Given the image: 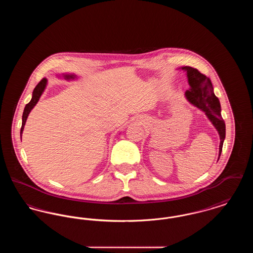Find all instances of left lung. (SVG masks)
<instances>
[{"label":"left lung","mask_w":253,"mask_h":253,"mask_svg":"<svg viewBox=\"0 0 253 253\" xmlns=\"http://www.w3.org/2000/svg\"><path fill=\"white\" fill-rule=\"evenodd\" d=\"M179 69L187 73L188 84L190 85V89L185 93L187 100L193 104V106L204 112L209 121L211 122L218 132L220 137L218 154L219 160L226 137V124L221 116L220 101L214 95L212 84L209 78L193 67L183 66Z\"/></svg>","instance_id":"8db88e82"}]
</instances>
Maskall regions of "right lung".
<instances>
[{"label":"right lung","instance_id":"add662e5","mask_svg":"<svg viewBox=\"0 0 253 253\" xmlns=\"http://www.w3.org/2000/svg\"><path fill=\"white\" fill-rule=\"evenodd\" d=\"M59 78L62 77L64 80L66 81H74L76 79H78L77 75L75 74H62V75H57ZM46 85H47V79H42L38 84H37L35 89L33 90V93H32V98L31 100L25 105L24 107V113H23V122H22V128H21V138H22V134L24 132V125H25V122L26 120L28 118V115L30 114L31 110L35 107L39 99L41 96L42 95V93L44 92L45 88H46Z\"/></svg>","mask_w":253,"mask_h":253}]
</instances>
